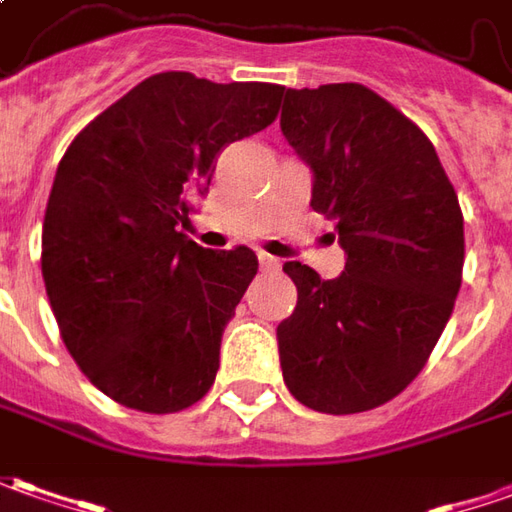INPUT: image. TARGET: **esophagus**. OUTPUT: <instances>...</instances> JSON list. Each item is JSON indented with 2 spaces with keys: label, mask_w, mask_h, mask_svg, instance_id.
Instances as JSON below:
<instances>
[{
  "label": "esophagus",
  "mask_w": 512,
  "mask_h": 512,
  "mask_svg": "<svg viewBox=\"0 0 512 512\" xmlns=\"http://www.w3.org/2000/svg\"><path fill=\"white\" fill-rule=\"evenodd\" d=\"M260 269L263 271H277L280 269V260L271 255H260Z\"/></svg>",
  "instance_id": "1"
}]
</instances>
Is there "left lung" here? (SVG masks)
Listing matches in <instances>:
<instances>
[{"mask_svg": "<svg viewBox=\"0 0 512 512\" xmlns=\"http://www.w3.org/2000/svg\"><path fill=\"white\" fill-rule=\"evenodd\" d=\"M280 128L311 170V207L333 221L344 271L288 260L294 314L277 325L288 392L353 415L415 381L460 294L457 193L429 137L361 83L283 89Z\"/></svg>", "mask_w": 512, "mask_h": 512, "instance_id": "8db88e82", "label": "left lung"}]
</instances>
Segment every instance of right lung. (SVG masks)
<instances>
[{
  "instance_id": "1",
  "label": "right lung",
  "mask_w": 512,
  "mask_h": 512,
  "mask_svg": "<svg viewBox=\"0 0 512 512\" xmlns=\"http://www.w3.org/2000/svg\"><path fill=\"white\" fill-rule=\"evenodd\" d=\"M274 83L159 72L95 117L55 170L41 274L66 350L100 392L168 415L207 395L257 274L246 246L184 235L229 142L274 123Z\"/></svg>"
}]
</instances>
